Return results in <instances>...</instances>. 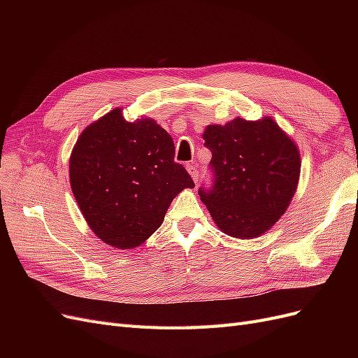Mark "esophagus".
<instances>
[{
	"label": "esophagus",
	"instance_id": "1",
	"mask_svg": "<svg viewBox=\"0 0 358 358\" xmlns=\"http://www.w3.org/2000/svg\"><path fill=\"white\" fill-rule=\"evenodd\" d=\"M187 170H188V173L191 175V178H192V180L196 182V183H199V180H200V173H199V170L194 167L192 164H188L187 166Z\"/></svg>",
	"mask_w": 358,
	"mask_h": 358
}]
</instances>
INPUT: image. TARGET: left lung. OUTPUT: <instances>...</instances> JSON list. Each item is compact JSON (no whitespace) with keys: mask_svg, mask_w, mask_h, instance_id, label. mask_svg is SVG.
Wrapping results in <instances>:
<instances>
[{"mask_svg":"<svg viewBox=\"0 0 358 358\" xmlns=\"http://www.w3.org/2000/svg\"><path fill=\"white\" fill-rule=\"evenodd\" d=\"M203 138L212 152V182L199 188L201 201L229 236H262L296 192L297 146L270 117L257 122L236 117L225 125H209Z\"/></svg>","mask_w":358,"mask_h":358,"instance_id":"1","label":"left lung"}]
</instances>
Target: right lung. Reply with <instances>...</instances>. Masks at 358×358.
Listing matches in <instances>:
<instances>
[{"mask_svg":"<svg viewBox=\"0 0 358 358\" xmlns=\"http://www.w3.org/2000/svg\"><path fill=\"white\" fill-rule=\"evenodd\" d=\"M70 183L91 230L110 246L143 243L192 178L175 143L152 119L128 122L115 109L91 124L70 157Z\"/></svg>","mask_w":358,"mask_h":358,"instance_id":"1","label":"right lung"}]
</instances>
